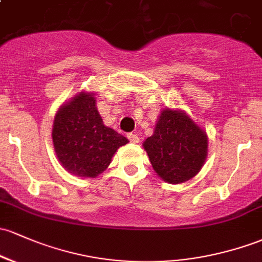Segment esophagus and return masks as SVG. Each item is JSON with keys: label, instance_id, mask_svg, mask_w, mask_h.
Wrapping results in <instances>:
<instances>
[{"label": "esophagus", "instance_id": "esophagus-1", "mask_svg": "<svg viewBox=\"0 0 262 262\" xmlns=\"http://www.w3.org/2000/svg\"><path fill=\"white\" fill-rule=\"evenodd\" d=\"M127 139L130 140L132 143H139V141H140L139 136H137L136 134H128L127 135Z\"/></svg>", "mask_w": 262, "mask_h": 262}]
</instances>
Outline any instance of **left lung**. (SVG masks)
<instances>
[{"label": "left lung", "mask_w": 262, "mask_h": 262, "mask_svg": "<svg viewBox=\"0 0 262 262\" xmlns=\"http://www.w3.org/2000/svg\"><path fill=\"white\" fill-rule=\"evenodd\" d=\"M155 172L168 184H182L195 177L207 157L209 137L184 110L166 107L152 136L142 143Z\"/></svg>", "instance_id": "obj_1"}]
</instances>
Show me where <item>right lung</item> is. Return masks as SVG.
I'll use <instances>...</instances> for the list:
<instances>
[{
    "label": "right lung",
    "instance_id": "right-lung-1",
    "mask_svg": "<svg viewBox=\"0 0 262 262\" xmlns=\"http://www.w3.org/2000/svg\"><path fill=\"white\" fill-rule=\"evenodd\" d=\"M52 141L64 170L77 177L94 179L108 167L116 151L128 140L103 125L95 94L81 91L56 112Z\"/></svg>",
    "mask_w": 262,
    "mask_h": 262
}]
</instances>
